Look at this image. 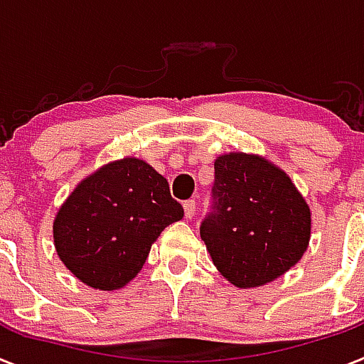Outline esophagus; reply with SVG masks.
I'll return each mask as SVG.
<instances>
[{"label":"esophagus","instance_id":"esophagus-1","mask_svg":"<svg viewBox=\"0 0 364 364\" xmlns=\"http://www.w3.org/2000/svg\"><path fill=\"white\" fill-rule=\"evenodd\" d=\"M195 212H197V206H195V200H186V203H184L186 219H193Z\"/></svg>","mask_w":364,"mask_h":364}]
</instances>
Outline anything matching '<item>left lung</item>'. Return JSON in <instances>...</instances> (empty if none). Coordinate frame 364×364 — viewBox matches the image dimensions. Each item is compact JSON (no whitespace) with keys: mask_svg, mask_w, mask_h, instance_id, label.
<instances>
[{"mask_svg":"<svg viewBox=\"0 0 364 364\" xmlns=\"http://www.w3.org/2000/svg\"><path fill=\"white\" fill-rule=\"evenodd\" d=\"M212 195L200 237L230 284L259 287L300 262L311 237V212L279 167L257 154H223Z\"/></svg>","mask_w":364,"mask_h":364,"instance_id":"1","label":"left lung"}]
</instances>
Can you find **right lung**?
Returning a JSON list of instances; mask_svg holds the SVG:
<instances>
[{"mask_svg": "<svg viewBox=\"0 0 364 364\" xmlns=\"http://www.w3.org/2000/svg\"><path fill=\"white\" fill-rule=\"evenodd\" d=\"M184 217L167 180L138 158L99 167L80 180L53 223L60 262L82 284L125 287L164 228Z\"/></svg>", "mask_w": 364, "mask_h": 364, "instance_id": "right-lung-1", "label": "right lung"}]
</instances>
